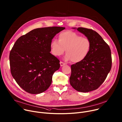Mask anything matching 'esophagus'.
Instances as JSON below:
<instances>
[{
    "label": "esophagus",
    "instance_id": "34e87169",
    "mask_svg": "<svg viewBox=\"0 0 122 122\" xmlns=\"http://www.w3.org/2000/svg\"><path fill=\"white\" fill-rule=\"evenodd\" d=\"M60 64L61 66H64V65H65V64L64 63L62 62H60Z\"/></svg>",
    "mask_w": 122,
    "mask_h": 122
}]
</instances>
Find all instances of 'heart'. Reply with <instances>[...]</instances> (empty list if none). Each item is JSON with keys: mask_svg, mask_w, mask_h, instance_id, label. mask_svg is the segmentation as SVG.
<instances>
[{"mask_svg": "<svg viewBox=\"0 0 122 122\" xmlns=\"http://www.w3.org/2000/svg\"><path fill=\"white\" fill-rule=\"evenodd\" d=\"M50 47L51 53L56 56L62 55L66 50L65 60L78 63L88 55L91 42L88 39L83 38L74 32L67 31L59 34L58 41H52Z\"/></svg>", "mask_w": 122, "mask_h": 122, "instance_id": "b5f03b06", "label": "heart"}]
</instances>
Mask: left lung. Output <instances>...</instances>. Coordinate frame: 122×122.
Segmentation results:
<instances>
[{"mask_svg":"<svg viewBox=\"0 0 122 122\" xmlns=\"http://www.w3.org/2000/svg\"><path fill=\"white\" fill-rule=\"evenodd\" d=\"M83 34L91 42L87 57L82 61L71 66L69 82L72 87L81 92H88L97 89L105 80L112 64L109 46L92 29L73 27Z\"/></svg>","mask_w":122,"mask_h":122,"instance_id":"left-lung-1","label":"left lung"}]
</instances>
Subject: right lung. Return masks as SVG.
<instances>
[{"mask_svg":"<svg viewBox=\"0 0 122 122\" xmlns=\"http://www.w3.org/2000/svg\"><path fill=\"white\" fill-rule=\"evenodd\" d=\"M65 29L58 26L35 29L14 43L10 54L11 73L26 92L38 94L50 87L53 74L60 68L59 60L50 53V43Z\"/></svg>","mask_w":122,"mask_h":122,"instance_id":"obj_1","label":"right lung"}]
</instances>
